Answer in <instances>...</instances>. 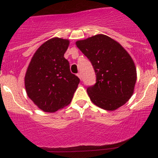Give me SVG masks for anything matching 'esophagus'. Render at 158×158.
Here are the masks:
<instances>
[{
  "instance_id": "esophagus-1",
  "label": "esophagus",
  "mask_w": 158,
  "mask_h": 158,
  "mask_svg": "<svg viewBox=\"0 0 158 158\" xmlns=\"http://www.w3.org/2000/svg\"><path fill=\"white\" fill-rule=\"evenodd\" d=\"M76 75H77V76H78V77H79V79H82V75H81V73H77V74H76Z\"/></svg>"
}]
</instances>
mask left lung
<instances>
[{
    "label": "left lung",
    "instance_id": "8db88e82",
    "mask_svg": "<svg viewBox=\"0 0 158 158\" xmlns=\"http://www.w3.org/2000/svg\"><path fill=\"white\" fill-rule=\"evenodd\" d=\"M95 70L96 82L87 88L91 101L108 111L118 109L134 92L136 68L131 57L115 40L103 34L76 42Z\"/></svg>",
    "mask_w": 158,
    "mask_h": 158
}]
</instances>
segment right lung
<instances>
[{
	"label": "right lung",
	"mask_w": 158,
	"mask_h": 158,
	"mask_svg": "<svg viewBox=\"0 0 158 158\" xmlns=\"http://www.w3.org/2000/svg\"><path fill=\"white\" fill-rule=\"evenodd\" d=\"M69 41L52 38L33 55L25 76L28 97L41 110L54 112L70 103L80 79L64 58Z\"/></svg>",
	"instance_id": "1"
}]
</instances>
